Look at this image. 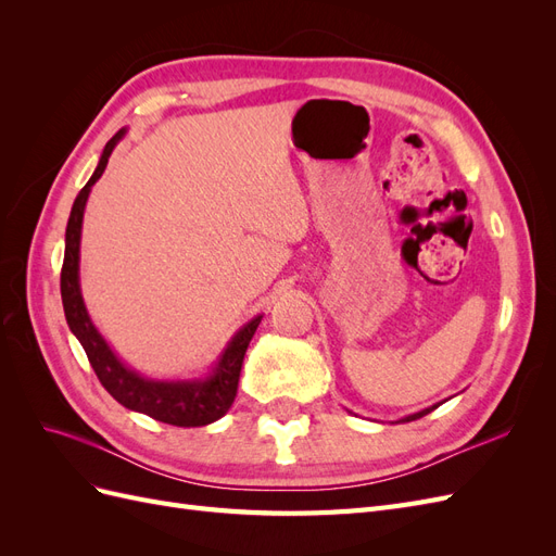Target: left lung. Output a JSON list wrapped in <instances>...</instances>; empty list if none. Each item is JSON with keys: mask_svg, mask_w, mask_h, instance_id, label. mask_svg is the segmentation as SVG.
I'll use <instances>...</instances> for the list:
<instances>
[{"mask_svg": "<svg viewBox=\"0 0 556 556\" xmlns=\"http://www.w3.org/2000/svg\"><path fill=\"white\" fill-rule=\"evenodd\" d=\"M439 406H441V403H435V406H429V408H425V410H419V413L406 415V417H403V419H401V422H413V419H419V417H425V415H429L431 410H435V408H439Z\"/></svg>", "mask_w": 556, "mask_h": 556, "instance_id": "obj_1", "label": "left lung"}]
</instances>
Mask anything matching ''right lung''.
Wrapping results in <instances>:
<instances>
[{"instance_id":"1","label":"right lung","mask_w":556,"mask_h":556,"mask_svg":"<svg viewBox=\"0 0 556 556\" xmlns=\"http://www.w3.org/2000/svg\"><path fill=\"white\" fill-rule=\"evenodd\" d=\"M125 134L127 129H121L106 143L94 174L86 182V188L78 192L72 206L70 223H66L64 262H62V276H60L64 317L72 333L76 336L83 350H86L99 382L106 387V392L117 403H123L125 408L134 413H143L148 417H153L164 425L206 427L215 422V419H220L231 408L233 396H237L245 350L262 323V315L252 317L248 325H243L237 333L231 336L229 343L220 352V357H217V362L213 364V368L206 376L190 378V380H155V378H146L137 374L115 355L104 336L99 333V329L92 325L86 301H83V294H80L78 271H80L83 213H86L92 185L102 178L113 148L121 143Z\"/></svg>"}]
</instances>
